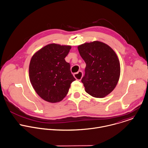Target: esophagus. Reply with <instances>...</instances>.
<instances>
[{
  "label": "esophagus",
  "mask_w": 148,
  "mask_h": 148,
  "mask_svg": "<svg viewBox=\"0 0 148 148\" xmlns=\"http://www.w3.org/2000/svg\"><path fill=\"white\" fill-rule=\"evenodd\" d=\"M82 76H83V73L81 71H79L77 73L74 74V77L76 79L79 81L81 80Z\"/></svg>",
  "instance_id": "esophagus-1"
}]
</instances>
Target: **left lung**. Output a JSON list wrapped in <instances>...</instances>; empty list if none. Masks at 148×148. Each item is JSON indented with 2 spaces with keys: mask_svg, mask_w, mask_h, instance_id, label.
<instances>
[{
  "mask_svg": "<svg viewBox=\"0 0 148 148\" xmlns=\"http://www.w3.org/2000/svg\"><path fill=\"white\" fill-rule=\"evenodd\" d=\"M85 62L82 78L85 91L95 98H103L116 88L120 76V63L114 51L108 45L94 41L78 46Z\"/></svg>",
  "mask_w": 148,
  "mask_h": 148,
  "instance_id": "1",
  "label": "left lung"
}]
</instances>
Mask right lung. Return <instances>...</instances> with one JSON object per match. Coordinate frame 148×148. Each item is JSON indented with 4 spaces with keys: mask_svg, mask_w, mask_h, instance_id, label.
Returning a JSON list of instances; mask_svg holds the SVG:
<instances>
[{
    "mask_svg": "<svg viewBox=\"0 0 148 148\" xmlns=\"http://www.w3.org/2000/svg\"><path fill=\"white\" fill-rule=\"evenodd\" d=\"M71 47L51 43L32 57L29 65L30 82L38 95L46 101L56 103L67 95L75 80L70 64L65 60Z\"/></svg>",
    "mask_w": 148,
    "mask_h": 148,
    "instance_id": "right-lung-1",
    "label": "right lung"
}]
</instances>
